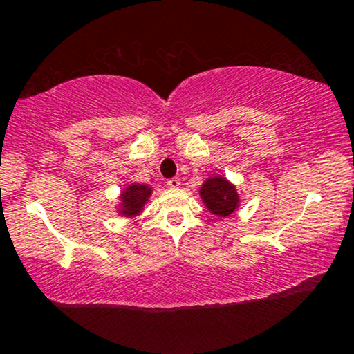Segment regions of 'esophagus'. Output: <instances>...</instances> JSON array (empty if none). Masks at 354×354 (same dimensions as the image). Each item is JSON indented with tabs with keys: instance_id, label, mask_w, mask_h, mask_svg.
I'll return each mask as SVG.
<instances>
[{
	"instance_id": "obj_1",
	"label": "esophagus",
	"mask_w": 354,
	"mask_h": 354,
	"mask_svg": "<svg viewBox=\"0 0 354 354\" xmlns=\"http://www.w3.org/2000/svg\"><path fill=\"white\" fill-rule=\"evenodd\" d=\"M167 185H169L170 189H178L179 185H181V181H179L178 178H171V179H169V181H167Z\"/></svg>"
}]
</instances>
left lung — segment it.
I'll use <instances>...</instances> for the list:
<instances>
[{
	"label": "left lung",
	"mask_w": 354,
	"mask_h": 354,
	"mask_svg": "<svg viewBox=\"0 0 354 354\" xmlns=\"http://www.w3.org/2000/svg\"><path fill=\"white\" fill-rule=\"evenodd\" d=\"M200 196L207 211L218 218H226L241 206V196L236 185L225 176H209L200 187Z\"/></svg>",
	"instance_id": "obj_1"
}]
</instances>
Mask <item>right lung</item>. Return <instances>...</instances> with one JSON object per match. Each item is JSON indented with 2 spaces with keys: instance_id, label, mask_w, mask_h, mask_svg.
Returning <instances> with one entry per match:
<instances>
[{
  "instance_id": "right-lung-1",
  "label": "right lung",
  "mask_w": 354,
  "mask_h": 354,
  "mask_svg": "<svg viewBox=\"0 0 354 354\" xmlns=\"http://www.w3.org/2000/svg\"><path fill=\"white\" fill-rule=\"evenodd\" d=\"M153 194V187H149L148 184H139L133 183L128 184L127 187L120 192L118 196V206L117 212L122 217L127 218H136L143 212V207L149 200V196Z\"/></svg>"
}]
</instances>
